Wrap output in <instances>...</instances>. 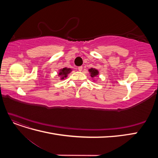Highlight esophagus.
I'll list each match as a JSON object with an SVG mask.
<instances>
[{
    "label": "esophagus",
    "instance_id": "obj_1",
    "mask_svg": "<svg viewBox=\"0 0 158 158\" xmlns=\"http://www.w3.org/2000/svg\"><path fill=\"white\" fill-rule=\"evenodd\" d=\"M82 69H83L82 66H78V71H82Z\"/></svg>",
    "mask_w": 158,
    "mask_h": 158
}]
</instances>
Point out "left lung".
Returning a JSON list of instances; mask_svg holds the SVG:
<instances>
[{"instance_id": "1", "label": "left lung", "mask_w": 158, "mask_h": 158, "mask_svg": "<svg viewBox=\"0 0 158 158\" xmlns=\"http://www.w3.org/2000/svg\"><path fill=\"white\" fill-rule=\"evenodd\" d=\"M88 71L90 73L91 77H92V78H94L95 77H96V76L99 74V71L97 69H94V68H91V69H88Z\"/></svg>"}]
</instances>
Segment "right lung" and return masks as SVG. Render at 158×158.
Wrapping results in <instances>:
<instances>
[{
    "mask_svg": "<svg viewBox=\"0 0 158 158\" xmlns=\"http://www.w3.org/2000/svg\"><path fill=\"white\" fill-rule=\"evenodd\" d=\"M72 70H73L72 69L66 68V67L60 69L59 70V73H58V76L60 77V80H64V78H67L69 74L71 73Z\"/></svg>",
    "mask_w": 158,
    "mask_h": 158,
    "instance_id": "obj_1",
    "label": "right lung"
}]
</instances>
